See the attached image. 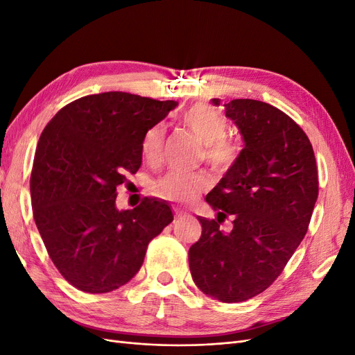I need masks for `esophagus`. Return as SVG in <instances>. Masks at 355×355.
<instances>
[{
  "mask_svg": "<svg viewBox=\"0 0 355 355\" xmlns=\"http://www.w3.org/2000/svg\"><path fill=\"white\" fill-rule=\"evenodd\" d=\"M187 216H189V214L187 213V211H184V210H175V219L176 220H180V219H184V218H187Z\"/></svg>",
  "mask_w": 355,
  "mask_h": 355,
  "instance_id": "1",
  "label": "esophagus"
}]
</instances>
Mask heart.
Wrapping results in <instances>:
<instances>
[{"label": "heart", "mask_w": 355, "mask_h": 355, "mask_svg": "<svg viewBox=\"0 0 355 355\" xmlns=\"http://www.w3.org/2000/svg\"><path fill=\"white\" fill-rule=\"evenodd\" d=\"M180 124L194 135L201 145V158L216 171L227 173L241 157V144L239 139L228 135V124L225 118L209 105H192L180 116ZM164 130L154 125L144 133L141 141V154L148 164L157 166L163 158ZM210 187V179L204 173H182L168 171L159 178L154 191L167 201L189 204L196 201L202 191Z\"/></svg>", "instance_id": "b5f03b06"}]
</instances>
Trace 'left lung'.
<instances>
[{"mask_svg": "<svg viewBox=\"0 0 355 355\" xmlns=\"http://www.w3.org/2000/svg\"><path fill=\"white\" fill-rule=\"evenodd\" d=\"M225 115L245 145L239 163L207 194L218 219L198 218L202 232L188 254L201 292L235 304L270 287L305 237L318 170L305 132L275 106L235 99L225 105ZM228 217L233 230L223 233L218 225Z\"/></svg>", "mask_w": 355, "mask_h": 355, "instance_id": "1", "label": "left lung"}]
</instances>
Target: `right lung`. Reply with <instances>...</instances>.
Here are the masks:
<instances>
[{"label": "right lung", "mask_w": 355, "mask_h": 355, "mask_svg": "<svg viewBox=\"0 0 355 355\" xmlns=\"http://www.w3.org/2000/svg\"><path fill=\"white\" fill-rule=\"evenodd\" d=\"M124 92L68 103L42 130L31 173L32 213L50 259L85 293H108L141 270L148 244L173 220L168 204L145 197L116 210V188L142 164L148 128L176 108Z\"/></svg>", "instance_id": "1"}]
</instances>
